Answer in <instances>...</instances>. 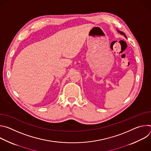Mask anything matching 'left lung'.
<instances>
[{
	"instance_id": "1",
	"label": "left lung",
	"mask_w": 151,
	"mask_h": 151,
	"mask_svg": "<svg viewBox=\"0 0 151 151\" xmlns=\"http://www.w3.org/2000/svg\"><path fill=\"white\" fill-rule=\"evenodd\" d=\"M118 32L121 34V35H124V36H125V37H126L127 38V36H126V35H125V34L124 33V32H121V31H119V30H118Z\"/></svg>"
}]
</instances>
